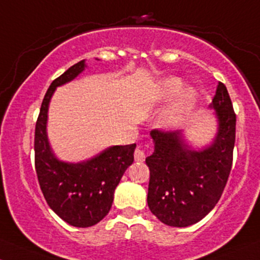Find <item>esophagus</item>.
I'll list each match as a JSON object with an SVG mask.
<instances>
[{"mask_svg": "<svg viewBox=\"0 0 260 260\" xmlns=\"http://www.w3.org/2000/svg\"><path fill=\"white\" fill-rule=\"evenodd\" d=\"M145 159V153L141 148H137L135 150V160L136 161H143Z\"/></svg>", "mask_w": 260, "mask_h": 260, "instance_id": "1", "label": "esophagus"}]
</instances>
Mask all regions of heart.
Here are the masks:
<instances>
[{"label":"heart","mask_w":260,"mask_h":260,"mask_svg":"<svg viewBox=\"0 0 260 260\" xmlns=\"http://www.w3.org/2000/svg\"><path fill=\"white\" fill-rule=\"evenodd\" d=\"M182 81L178 78H169L161 82L159 85V87L156 88L155 95H154V101H169L178 96L182 90ZM193 102H195V93H193L192 90H186L184 93H182L180 101L176 105L175 108L172 111L169 116L165 118V124H173L174 122L176 121L179 115L184 113L185 111L189 110V108L192 106Z\"/></svg>","instance_id":"obj_1"}]
</instances>
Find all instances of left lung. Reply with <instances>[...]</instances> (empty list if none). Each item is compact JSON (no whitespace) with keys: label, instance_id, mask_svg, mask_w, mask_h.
<instances>
[{"label":"left lung","instance_id":"1","mask_svg":"<svg viewBox=\"0 0 260 260\" xmlns=\"http://www.w3.org/2000/svg\"><path fill=\"white\" fill-rule=\"evenodd\" d=\"M218 135L211 147L190 150L178 131L153 129L154 153L145 158L150 172L148 206L168 226L201 221L221 199L233 162L237 117L230 93L219 81L212 105Z\"/></svg>","mask_w":260,"mask_h":260}]
</instances>
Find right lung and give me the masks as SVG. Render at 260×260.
<instances>
[{
  "instance_id": "right-lung-1",
  "label": "right lung",
  "mask_w": 260,
  "mask_h": 260,
  "mask_svg": "<svg viewBox=\"0 0 260 260\" xmlns=\"http://www.w3.org/2000/svg\"><path fill=\"white\" fill-rule=\"evenodd\" d=\"M85 61L73 65L54 80L43 99L34 133V165L39 186L49 207L74 227H90L110 212L113 192L133 162L136 144L115 145L90 160L68 164L55 158L48 143L47 112L56 86L84 70Z\"/></svg>"
}]
</instances>
